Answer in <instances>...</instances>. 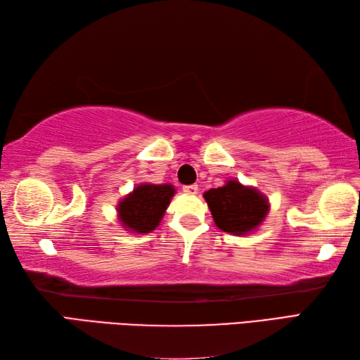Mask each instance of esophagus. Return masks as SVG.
<instances>
[{"mask_svg": "<svg viewBox=\"0 0 360 360\" xmlns=\"http://www.w3.org/2000/svg\"><path fill=\"white\" fill-rule=\"evenodd\" d=\"M198 187L196 184H192V186H184L182 187V192H184L186 195H196L198 193Z\"/></svg>", "mask_w": 360, "mask_h": 360, "instance_id": "esophagus-1", "label": "esophagus"}]
</instances>
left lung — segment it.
Here are the masks:
<instances>
[{"instance_id": "left-lung-1", "label": "left lung", "mask_w": 360, "mask_h": 360, "mask_svg": "<svg viewBox=\"0 0 360 360\" xmlns=\"http://www.w3.org/2000/svg\"><path fill=\"white\" fill-rule=\"evenodd\" d=\"M215 224L223 232L246 235L264 219L269 205L255 188L244 187L238 181L210 188L204 193Z\"/></svg>"}]
</instances>
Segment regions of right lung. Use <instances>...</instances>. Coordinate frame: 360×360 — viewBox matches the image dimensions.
<instances>
[{
	"mask_svg": "<svg viewBox=\"0 0 360 360\" xmlns=\"http://www.w3.org/2000/svg\"><path fill=\"white\" fill-rule=\"evenodd\" d=\"M174 195V187L142 184L122 200L117 212L122 224L136 233H148L158 227Z\"/></svg>",
	"mask_w": 360,
	"mask_h": 360,
	"instance_id": "1",
	"label": "right lung"
}]
</instances>
